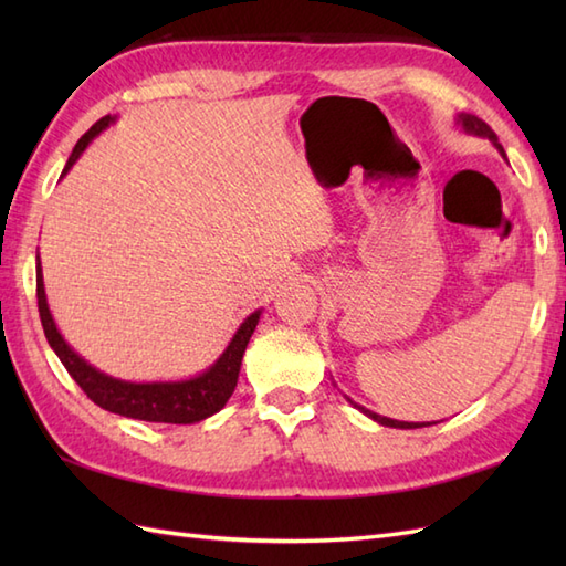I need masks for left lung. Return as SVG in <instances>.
I'll list each match as a JSON object with an SVG mask.
<instances>
[{
	"instance_id": "obj_1",
	"label": "left lung",
	"mask_w": 566,
	"mask_h": 566,
	"mask_svg": "<svg viewBox=\"0 0 566 566\" xmlns=\"http://www.w3.org/2000/svg\"><path fill=\"white\" fill-rule=\"evenodd\" d=\"M460 122H462V126L469 130V134L486 136L489 140H494V143H496V148L503 153V148L499 146V138H496V134H494V130H491V126H489L486 122H482V118L469 116V114H462V116H460ZM359 411H365L369 418H375L377 423H381V426H389V428H423V426H430V423H401V420H391V418H384V416L371 413V411H367V408H363V406H359Z\"/></svg>"
}]
</instances>
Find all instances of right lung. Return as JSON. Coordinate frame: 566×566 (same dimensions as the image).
Listing matches in <instances>:
<instances>
[{
  "label": "right lung",
  "mask_w": 566,
  "mask_h": 566,
  "mask_svg": "<svg viewBox=\"0 0 566 566\" xmlns=\"http://www.w3.org/2000/svg\"><path fill=\"white\" fill-rule=\"evenodd\" d=\"M109 122L112 116L99 118V122L77 140V146L72 150L63 175L72 165H75L82 150L90 146V140L97 136L102 128L109 126ZM35 298H39V314H41L48 343H51L55 355L60 357V363H63L65 369L70 371V377L80 384V389L84 394H87V399L102 406L104 411H112L126 418L150 420V423L187 426V423H199V420L221 411L235 389L243 353L252 331H255L260 321V311L248 316L243 326H240L238 333L233 335L231 345H228L226 353L219 357V363H216L209 371H203V375L189 381L134 384V381H122V379L102 375V371L84 363L77 353L70 350V345L63 340V335L57 333L51 311H48V304H45L41 262H39V270H35Z\"/></svg>",
  "instance_id": "obj_1"
}]
</instances>
